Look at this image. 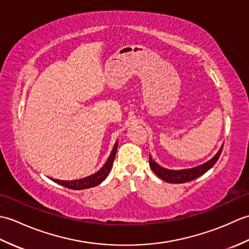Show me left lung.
<instances>
[{
	"mask_svg": "<svg viewBox=\"0 0 249 249\" xmlns=\"http://www.w3.org/2000/svg\"><path fill=\"white\" fill-rule=\"evenodd\" d=\"M221 151H223V145L220 146L218 152L211 158L210 160L202 163V165H199L194 168H188V169H182V170H170V169H166L161 166L158 165V163L153 160L152 156L150 155V167L156 176L161 178L162 181L168 182V183H174V184H181V183H186L189 181H193V179L197 178L202 176L206 171H209L211 168H212L216 161L218 160V158L221 154Z\"/></svg>",
	"mask_w": 249,
	"mask_h": 249,
	"instance_id": "left-lung-1",
	"label": "left lung"
}]
</instances>
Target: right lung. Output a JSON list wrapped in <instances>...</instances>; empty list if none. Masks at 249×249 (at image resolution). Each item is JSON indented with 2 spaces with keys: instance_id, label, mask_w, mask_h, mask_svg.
I'll use <instances>...</instances> for the list:
<instances>
[{
  "instance_id": "1",
  "label": "right lung",
  "mask_w": 249,
  "mask_h": 249,
  "mask_svg": "<svg viewBox=\"0 0 249 249\" xmlns=\"http://www.w3.org/2000/svg\"><path fill=\"white\" fill-rule=\"evenodd\" d=\"M116 150H118V141L115 142L113 149L111 151V154L109 155L107 161L105 162V165L100 168L97 172L91 174V176L86 177L83 178H79V179H72V181H61V179H55L51 178H50L53 182L62 185V186L71 188V189H75V190H81V189H87V188L97 186V185H99L103 181H105L106 178L108 177L110 170L112 169Z\"/></svg>"
}]
</instances>
